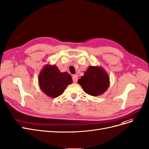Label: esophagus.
Segmentation results:
<instances>
[{
  "label": "esophagus",
  "instance_id": "esophagus-1",
  "mask_svg": "<svg viewBox=\"0 0 149 149\" xmlns=\"http://www.w3.org/2000/svg\"><path fill=\"white\" fill-rule=\"evenodd\" d=\"M72 78H73V81L74 83H76L77 81H78V77L77 75H73V77H72Z\"/></svg>",
  "mask_w": 149,
  "mask_h": 149
}]
</instances>
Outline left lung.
I'll use <instances>...</instances> for the list:
<instances>
[{
	"instance_id": "1",
	"label": "left lung",
	"mask_w": 149,
	"mask_h": 149,
	"mask_svg": "<svg viewBox=\"0 0 149 149\" xmlns=\"http://www.w3.org/2000/svg\"><path fill=\"white\" fill-rule=\"evenodd\" d=\"M83 91L92 96L104 94L109 88L110 78L107 71L101 66H89L78 81Z\"/></svg>"
}]
</instances>
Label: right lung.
I'll use <instances>...</instances> for the list:
<instances>
[{
  "label": "right lung",
  "instance_id": "add662e5",
  "mask_svg": "<svg viewBox=\"0 0 149 149\" xmlns=\"http://www.w3.org/2000/svg\"><path fill=\"white\" fill-rule=\"evenodd\" d=\"M38 81L40 89L51 98L62 94L68 85L73 83L71 76L68 73H61L55 65L49 64L40 71Z\"/></svg>",
  "mask_w": 149,
  "mask_h": 149
}]
</instances>
